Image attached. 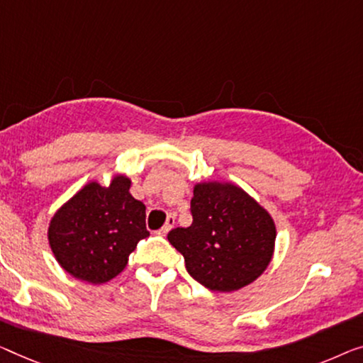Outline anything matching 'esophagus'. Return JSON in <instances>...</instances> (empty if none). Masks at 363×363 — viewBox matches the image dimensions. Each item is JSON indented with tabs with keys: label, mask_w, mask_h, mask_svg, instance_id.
<instances>
[{
	"label": "esophagus",
	"mask_w": 363,
	"mask_h": 363,
	"mask_svg": "<svg viewBox=\"0 0 363 363\" xmlns=\"http://www.w3.org/2000/svg\"><path fill=\"white\" fill-rule=\"evenodd\" d=\"M174 223H176V220H174V216H167V220H166V225L163 226V228H161L158 233L160 235H163V236H166L167 233H169V231L172 230V226H174Z\"/></svg>",
	"instance_id": "1"
}]
</instances>
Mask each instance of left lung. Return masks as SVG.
<instances>
[{
  "label": "left lung",
  "instance_id": "8db88e82",
  "mask_svg": "<svg viewBox=\"0 0 363 363\" xmlns=\"http://www.w3.org/2000/svg\"><path fill=\"white\" fill-rule=\"evenodd\" d=\"M192 225L167 240L184 256L187 272L213 291H235L267 269L275 246L272 216L231 182H199L191 200Z\"/></svg>",
  "mask_w": 363,
  "mask_h": 363
}]
</instances>
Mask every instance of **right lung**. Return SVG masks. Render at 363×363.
<instances>
[{
  "label": "right lung",
  "instance_id": "right-lung-1",
  "mask_svg": "<svg viewBox=\"0 0 363 363\" xmlns=\"http://www.w3.org/2000/svg\"><path fill=\"white\" fill-rule=\"evenodd\" d=\"M128 177L109 187L89 182L63 203L48 225V242L58 264L74 279L104 284L125 269L138 241L150 236L147 207L130 194Z\"/></svg>",
  "mask_w": 363,
  "mask_h": 363
}]
</instances>
